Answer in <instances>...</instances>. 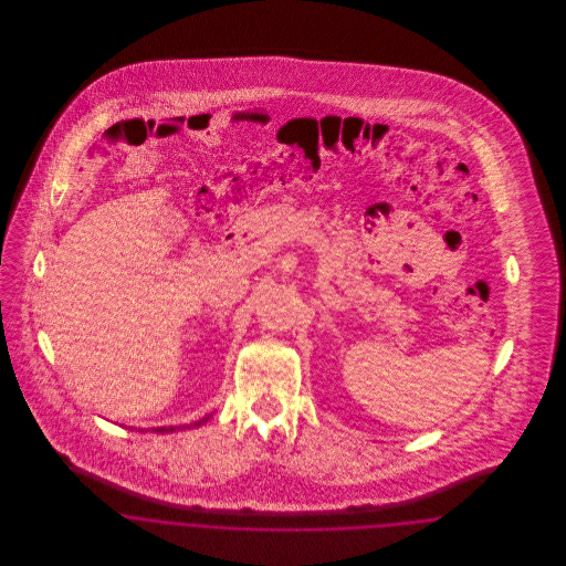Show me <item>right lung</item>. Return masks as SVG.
<instances>
[{
  "label": "right lung",
  "instance_id": "1",
  "mask_svg": "<svg viewBox=\"0 0 566 566\" xmlns=\"http://www.w3.org/2000/svg\"><path fill=\"white\" fill-rule=\"evenodd\" d=\"M212 416H206V418H201V420H197V422H192V424H187L185 429H195V427H201V424H206L208 420H210ZM178 429V427H157V429H153L155 432H174Z\"/></svg>",
  "mask_w": 566,
  "mask_h": 566
}]
</instances>
